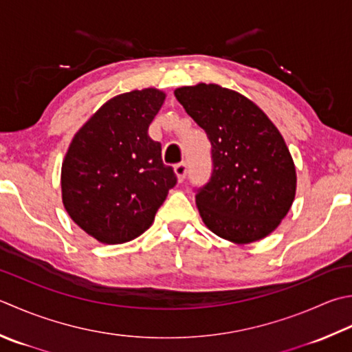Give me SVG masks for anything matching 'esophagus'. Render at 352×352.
Here are the masks:
<instances>
[{"label": "esophagus", "mask_w": 352, "mask_h": 352, "mask_svg": "<svg viewBox=\"0 0 352 352\" xmlns=\"http://www.w3.org/2000/svg\"><path fill=\"white\" fill-rule=\"evenodd\" d=\"M174 170H175V175L178 178V182H180V183L184 182L186 174H188V164H186V163H178V164H175Z\"/></svg>", "instance_id": "1"}]
</instances>
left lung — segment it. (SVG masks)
<instances>
[{
	"label": "left lung",
	"instance_id": "obj_1",
	"mask_svg": "<svg viewBox=\"0 0 352 352\" xmlns=\"http://www.w3.org/2000/svg\"><path fill=\"white\" fill-rule=\"evenodd\" d=\"M174 94L212 144L210 180L195 194L204 224L236 244L270 235L296 195L294 163L278 128L245 96L215 84Z\"/></svg>",
	"mask_w": 352,
	"mask_h": 352
}]
</instances>
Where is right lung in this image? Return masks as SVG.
<instances>
[{
	"label": "right lung",
	"instance_id": "1",
	"mask_svg": "<svg viewBox=\"0 0 352 352\" xmlns=\"http://www.w3.org/2000/svg\"><path fill=\"white\" fill-rule=\"evenodd\" d=\"M164 98L155 88L116 96L76 133L67 151L62 201L73 221L100 243L140 236L177 184L174 169L162 160V144L148 135Z\"/></svg>",
	"mask_w": 352,
	"mask_h": 352
}]
</instances>
